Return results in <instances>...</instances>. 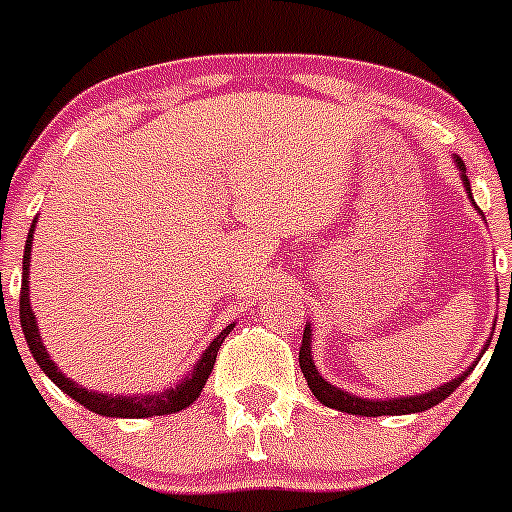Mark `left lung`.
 I'll return each instance as SVG.
<instances>
[{"label": "left lung", "mask_w": 512, "mask_h": 512, "mask_svg": "<svg viewBox=\"0 0 512 512\" xmlns=\"http://www.w3.org/2000/svg\"><path fill=\"white\" fill-rule=\"evenodd\" d=\"M454 162H457V170H459V177H462L464 190H467V198L472 200V187H470V180H467V167H464V162L459 157H454ZM472 205H475V200H472ZM490 340H487V345H490ZM487 345L480 350V355L472 360V365L464 370V373H459L457 378H452L449 383H442V386L431 388V391L416 393V396H401V398H360V396H353V393H348V391H342V388L332 386L325 375L317 370V365H314V360H312V327H309V322H307V327H304V335H302V348H299V368H302L304 378H307L309 391L314 393V398H317V401L325 403L327 409L345 411V414H353V416H403V414H419V411L434 409L437 403H442L444 398L452 396L454 388H457L459 383H462L464 378L472 373V370H475V365L480 363V358L485 355Z\"/></svg>", "instance_id": "obj_1"}]
</instances>
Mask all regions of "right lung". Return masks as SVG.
<instances>
[{
  "instance_id": "right-lung-1",
  "label": "right lung",
  "mask_w": 512,
  "mask_h": 512,
  "mask_svg": "<svg viewBox=\"0 0 512 512\" xmlns=\"http://www.w3.org/2000/svg\"><path fill=\"white\" fill-rule=\"evenodd\" d=\"M37 218L32 220L30 233H27L25 243V256H22V292H20V325L25 332V340L30 345V353L35 358V363L40 365L42 373L48 375L50 381L60 388L63 393H68L73 401H78L81 406H86L88 411L101 416H109V419H149V416H164V414H177V411L187 409L192 401H198V396L203 393L205 383H208V375L213 373L215 358H218V350L223 345V340L231 335L233 325L225 327L208 348L203 350L200 360L192 365V370H187V375L182 378L177 386L164 388V391L154 393H101V391H88L86 386L75 383L73 378L63 373L58 368L53 358H50L45 342H42L40 330H37V317L32 312L30 304V256H32V233H35Z\"/></svg>"
}]
</instances>
